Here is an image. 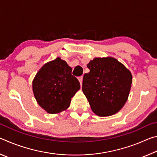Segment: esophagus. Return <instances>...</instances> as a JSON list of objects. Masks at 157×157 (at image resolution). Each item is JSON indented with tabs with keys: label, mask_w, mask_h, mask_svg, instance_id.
<instances>
[{
	"label": "esophagus",
	"mask_w": 157,
	"mask_h": 157,
	"mask_svg": "<svg viewBox=\"0 0 157 157\" xmlns=\"http://www.w3.org/2000/svg\"><path fill=\"white\" fill-rule=\"evenodd\" d=\"M78 80L79 82V83L82 84V80H83V76H80V77H78Z\"/></svg>",
	"instance_id": "obj_1"
}]
</instances>
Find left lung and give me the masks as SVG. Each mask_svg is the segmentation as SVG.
Here are the masks:
<instances>
[{
	"label": "left lung",
	"mask_w": 157,
	"mask_h": 157,
	"mask_svg": "<svg viewBox=\"0 0 157 157\" xmlns=\"http://www.w3.org/2000/svg\"><path fill=\"white\" fill-rule=\"evenodd\" d=\"M82 91L92 111L98 116H109L118 112L127 102L132 75L123 63L113 57H97L87 64Z\"/></svg>",
	"instance_id": "left-lung-1"
}]
</instances>
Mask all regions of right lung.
<instances>
[{
    "label": "right lung",
    "mask_w": 157,
    "mask_h": 157,
    "mask_svg": "<svg viewBox=\"0 0 157 157\" xmlns=\"http://www.w3.org/2000/svg\"><path fill=\"white\" fill-rule=\"evenodd\" d=\"M65 61L57 57L41 68L33 82L34 98L48 113H57L70 106L71 98L80 89L78 79Z\"/></svg>",
    "instance_id": "add662e5"
}]
</instances>
